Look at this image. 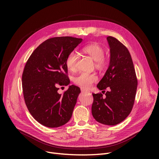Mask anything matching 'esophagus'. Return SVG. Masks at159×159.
Listing matches in <instances>:
<instances>
[{
    "label": "esophagus",
    "instance_id": "1",
    "mask_svg": "<svg viewBox=\"0 0 159 159\" xmlns=\"http://www.w3.org/2000/svg\"><path fill=\"white\" fill-rule=\"evenodd\" d=\"M80 89H81L82 92H89V91H88V90H87V89H86L82 88H81Z\"/></svg>",
    "mask_w": 159,
    "mask_h": 159
}]
</instances>
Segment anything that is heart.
<instances>
[{"label": "heart", "instance_id": "obj_1", "mask_svg": "<svg viewBox=\"0 0 159 159\" xmlns=\"http://www.w3.org/2000/svg\"><path fill=\"white\" fill-rule=\"evenodd\" d=\"M81 52L92 58L97 68L103 69L107 66V59L104 56V49L99 44L96 43L88 44L83 47ZM77 60L78 56L75 52H71L68 55L66 58V66L69 71L74 72L77 70ZM97 80L98 77L95 73H81L73 79V82L81 88L88 89Z\"/></svg>", "mask_w": 159, "mask_h": 159}]
</instances>
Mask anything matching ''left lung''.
<instances>
[{
  "label": "left lung",
  "instance_id": "8db88e82",
  "mask_svg": "<svg viewBox=\"0 0 159 159\" xmlns=\"http://www.w3.org/2000/svg\"><path fill=\"white\" fill-rule=\"evenodd\" d=\"M107 40L110 48V65L97 87L100 90L107 88L109 91L105 98L102 93H92L91 112L97 122L114 126L122 122L131 111L138 82L127 48L115 37L109 36Z\"/></svg>",
  "mask_w": 159,
  "mask_h": 159
}]
</instances>
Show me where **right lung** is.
<instances>
[{"mask_svg": "<svg viewBox=\"0 0 159 159\" xmlns=\"http://www.w3.org/2000/svg\"><path fill=\"white\" fill-rule=\"evenodd\" d=\"M82 41L72 37L49 39L34 50L25 65L24 101L33 117L44 126L60 127L71 117L80 88L70 86L62 95L57 91L70 84L66 58Z\"/></svg>", "mask_w": 159, "mask_h": 159, "instance_id": "1", "label": "right lung"}]
</instances>
